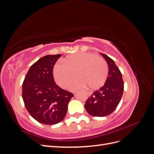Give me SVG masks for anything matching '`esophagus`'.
<instances>
[{"label": "esophagus", "instance_id": "34e87169", "mask_svg": "<svg viewBox=\"0 0 154 154\" xmlns=\"http://www.w3.org/2000/svg\"><path fill=\"white\" fill-rule=\"evenodd\" d=\"M87 94L88 96H90V95H91V92H87Z\"/></svg>", "mask_w": 154, "mask_h": 154}]
</instances>
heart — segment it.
I'll return each instance as SVG.
<instances>
[{
    "label": "heart",
    "instance_id": "1",
    "mask_svg": "<svg viewBox=\"0 0 154 154\" xmlns=\"http://www.w3.org/2000/svg\"><path fill=\"white\" fill-rule=\"evenodd\" d=\"M77 72L76 73L75 72ZM109 72V66L106 60L97 54L90 53H78L55 64L54 77L58 84L66 88L70 83L71 91H79L87 85L96 88L103 84Z\"/></svg>",
    "mask_w": 154,
    "mask_h": 154
}]
</instances>
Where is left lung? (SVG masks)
Returning <instances> with one entry per match:
<instances>
[{
  "label": "left lung",
  "mask_w": 154,
  "mask_h": 154,
  "mask_svg": "<svg viewBox=\"0 0 154 154\" xmlns=\"http://www.w3.org/2000/svg\"><path fill=\"white\" fill-rule=\"evenodd\" d=\"M101 54L108 63V76L104 85L93 92L84 105L87 112L96 117H104L112 113L119 105L124 91V82L119 68L112 59L105 54Z\"/></svg>",
  "instance_id": "left-lung-1"
}]
</instances>
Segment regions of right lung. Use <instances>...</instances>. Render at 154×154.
Masks as SVG:
<instances>
[{
  "mask_svg": "<svg viewBox=\"0 0 154 154\" xmlns=\"http://www.w3.org/2000/svg\"><path fill=\"white\" fill-rule=\"evenodd\" d=\"M60 54L47 55L29 68L22 83V98L27 110L37 122L44 125L61 122L73 94L55 83L53 68Z\"/></svg>",
  "mask_w": 154,
  "mask_h": 154,
  "instance_id": "obj_1",
  "label": "right lung"
}]
</instances>
